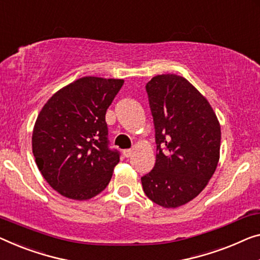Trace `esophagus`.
<instances>
[{"label": "esophagus", "mask_w": 260, "mask_h": 260, "mask_svg": "<svg viewBox=\"0 0 260 260\" xmlns=\"http://www.w3.org/2000/svg\"><path fill=\"white\" fill-rule=\"evenodd\" d=\"M134 149L133 148H129V149H123V155H125L126 157H129L132 156V154H133Z\"/></svg>", "instance_id": "esophagus-1"}]
</instances>
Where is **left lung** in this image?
Segmentation results:
<instances>
[{
    "instance_id": "1",
    "label": "left lung",
    "mask_w": 260,
    "mask_h": 260,
    "mask_svg": "<svg viewBox=\"0 0 260 260\" xmlns=\"http://www.w3.org/2000/svg\"><path fill=\"white\" fill-rule=\"evenodd\" d=\"M156 141V162L141 177L143 191L166 209L200 195L219 161L220 125L207 98L183 77L168 73L146 85Z\"/></svg>"
}]
</instances>
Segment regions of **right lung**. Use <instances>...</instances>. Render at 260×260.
I'll return each instance as SVG.
<instances>
[{
	"label": "right lung",
	"instance_id": "right-lung-1",
	"mask_svg": "<svg viewBox=\"0 0 260 260\" xmlns=\"http://www.w3.org/2000/svg\"><path fill=\"white\" fill-rule=\"evenodd\" d=\"M122 85L123 79L83 77L42 107L32 153L45 181L61 196L86 201L110 183L119 154L108 148L105 115Z\"/></svg>",
	"mask_w": 260,
	"mask_h": 260
}]
</instances>
